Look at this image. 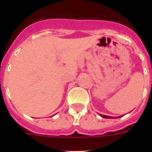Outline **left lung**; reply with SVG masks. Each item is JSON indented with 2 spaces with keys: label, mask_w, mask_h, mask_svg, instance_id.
I'll use <instances>...</instances> for the list:
<instances>
[{
  "label": "left lung",
  "mask_w": 152,
  "mask_h": 152,
  "mask_svg": "<svg viewBox=\"0 0 152 152\" xmlns=\"http://www.w3.org/2000/svg\"><path fill=\"white\" fill-rule=\"evenodd\" d=\"M103 118H106V119H110L111 116H105V115H100ZM120 117V116H119Z\"/></svg>",
  "instance_id": "obj_1"
}]
</instances>
